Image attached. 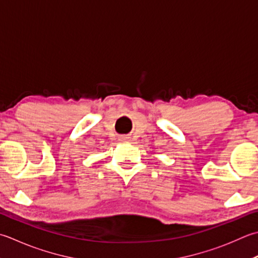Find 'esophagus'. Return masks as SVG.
<instances>
[{"label":"esophagus","instance_id":"34e87169","mask_svg":"<svg viewBox=\"0 0 258 258\" xmlns=\"http://www.w3.org/2000/svg\"><path fill=\"white\" fill-rule=\"evenodd\" d=\"M126 138H119V141H125Z\"/></svg>","mask_w":258,"mask_h":258}]
</instances>
